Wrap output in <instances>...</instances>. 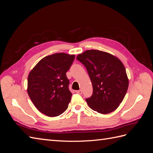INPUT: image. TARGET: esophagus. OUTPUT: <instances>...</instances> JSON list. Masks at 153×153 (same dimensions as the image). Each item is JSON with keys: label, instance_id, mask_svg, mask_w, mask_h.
Wrapping results in <instances>:
<instances>
[{"label": "esophagus", "instance_id": "esophagus-1", "mask_svg": "<svg viewBox=\"0 0 153 153\" xmlns=\"http://www.w3.org/2000/svg\"><path fill=\"white\" fill-rule=\"evenodd\" d=\"M76 93L79 94H82V90H78V91H76Z\"/></svg>", "mask_w": 153, "mask_h": 153}]
</instances>
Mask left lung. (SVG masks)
Listing matches in <instances>:
<instances>
[{"instance_id":"8db88e82","label":"left lung","mask_w":153,"mask_h":153,"mask_svg":"<svg viewBox=\"0 0 153 153\" xmlns=\"http://www.w3.org/2000/svg\"><path fill=\"white\" fill-rule=\"evenodd\" d=\"M76 59L86 68L92 84V95L85 99L89 107L102 114L117 109L129 85L122 62L112 54L97 50H86Z\"/></svg>"}]
</instances>
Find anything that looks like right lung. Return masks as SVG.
Instances as JSON below:
<instances>
[{"mask_svg": "<svg viewBox=\"0 0 153 153\" xmlns=\"http://www.w3.org/2000/svg\"><path fill=\"white\" fill-rule=\"evenodd\" d=\"M75 55L57 53L46 56L29 74L27 92L39 112L48 117H56L65 112L72 94L66 72Z\"/></svg>", "mask_w": 153, "mask_h": 153, "instance_id": "add662e5", "label": "right lung"}]
</instances>
